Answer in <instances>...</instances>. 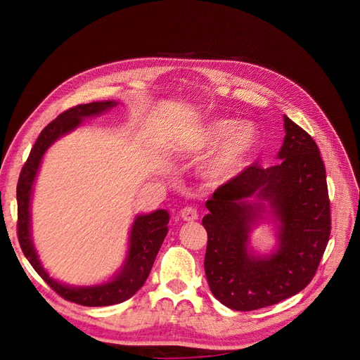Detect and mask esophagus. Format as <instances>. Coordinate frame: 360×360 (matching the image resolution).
Wrapping results in <instances>:
<instances>
[{
	"mask_svg": "<svg viewBox=\"0 0 360 360\" xmlns=\"http://www.w3.org/2000/svg\"><path fill=\"white\" fill-rule=\"evenodd\" d=\"M180 216L183 221H197L198 219V212L195 207H184L180 212Z\"/></svg>",
	"mask_w": 360,
	"mask_h": 360,
	"instance_id": "obj_1",
	"label": "esophagus"
}]
</instances>
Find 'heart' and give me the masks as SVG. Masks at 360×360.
I'll use <instances>...</instances> for the list:
<instances>
[{"label":"heart","instance_id":"obj_1","mask_svg":"<svg viewBox=\"0 0 360 360\" xmlns=\"http://www.w3.org/2000/svg\"><path fill=\"white\" fill-rule=\"evenodd\" d=\"M207 146L217 145L205 165V177L212 183H224L240 171L258 143L257 129L242 123L234 126L231 120H216L205 130Z\"/></svg>","mask_w":360,"mask_h":360}]
</instances>
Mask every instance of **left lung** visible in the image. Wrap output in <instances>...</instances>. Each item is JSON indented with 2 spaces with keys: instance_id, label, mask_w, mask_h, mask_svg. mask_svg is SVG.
Here are the masks:
<instances>
[{
  "instance_id": "obj_1",
  "label": "left lung",
  "mask_w": 360,
  "mask_h": 360,
  "mask_svg": "<svg viewBox=\"0 0 360 360\" xmlns=\"http://www.w3.org/2000/svg\"><path fill=\"white\" fill-rule=\"evenodd\" d=\"M278 165L252 163L205 202L204 270L213 296L236 311H254L297 294L312 281L330 236L326 168L311 135L284 115ZM269 202L280 248L269 257L247 250L250 228Z\"/></svg>"
}]
</instances>
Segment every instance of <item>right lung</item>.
<instances>
[{"instance_id": "add662e5", "label": "right lung", "mask_w": 360, "mask_h": 360, "mask_svg": "<svg viewBox=\"0 0 360 360\" xmlns=\"http://www.w3.org/2000/svg\"><path fill=\"white\" fill-rule=\"evenodd\" d=\"M117 102H93L85 105H76L70 110L60 114L56 120L41 130L36 144L32 146L30 156L24 163L19 174L16 198H18V238L20 249L30 261L40 278L56 291L58 296L69 302H75L84 307H110V304L122 303L130 299L134 294L144 285L150 270L153 267L156 255L168 233L169 214L167 210H156L150 214L138 216L132 230H130L129 238V252L122 270L118 271L115 278L106 284L96 287H69L63 285L56 279L49 278V275L41 267L37 254L31 242L30 233V198L32 191V183L37 176L40 162L48 147L66 135L76 126L82 123V118L102 114L111 110Z\"/></svg>"}]
</instances>
